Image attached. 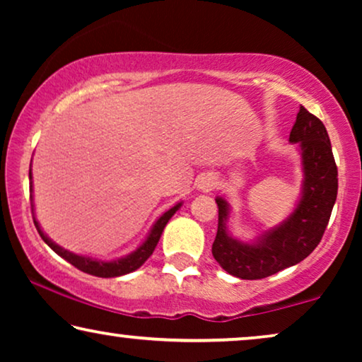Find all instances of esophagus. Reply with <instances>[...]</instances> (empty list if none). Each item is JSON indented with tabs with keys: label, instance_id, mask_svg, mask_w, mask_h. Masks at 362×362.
Here are the masks:
<instances>
[{
	"label": "esophagus",
	"instance_id": "obj_1",
	"mask_svg": "<svg viewBox=\"0 0 362 362\" xmlns=\"http://www.w3.org/2000/svg\"><path fill=\"white\" fill-rule=\"evenodd\" d=\"M216 185L217 181L212 175H202L199 180H197V189L202 192H209L211 189H214Z\"/></svg>",
	"mask_w": 362,
	"mask_h": 362
}]
</instances>
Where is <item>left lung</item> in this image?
<instances>
[{
  "instance_id": "obj_1",
  "label": "left lung",
  "mask_w": 362,
  "mask_h": 362,
  "mask_svg": "<svg viewBox=\"0 0 362 362\" xmlns=\"http://www.w3.org/2000/svg\"><path fill=\"white\" fill-rule=\"evenodd\" d=\"M290 143L300 148L303 182L293 212L279 226L262 232L254 242L235 239L227 229L229 202L216 197L219 224L212 255L227 274L237 279H265L300 264L320 244L328 226L338 196V168L323 122L300 107Z\"/></svg>"
}]
</instances>
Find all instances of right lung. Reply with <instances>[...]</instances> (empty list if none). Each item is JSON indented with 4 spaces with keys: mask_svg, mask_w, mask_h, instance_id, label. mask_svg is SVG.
<instances>
[{
    "mask_svg": "<svg viewBox=\"0 0 362 362\" xmlns=\"http://www.w3.org/2000/svg\"><path fill=\"white\" fill-rule=\"evenodd\" d=\"M29 181H31V182H29V191H31V201H33V173H31V170H29ZM181 206H182V202H177V204L173 206L171 209H168L161 217H158L156 222L151 227V230L148 232L146 239L141 242V245H138L136 250H133L132 254H128L125 257H120V259H115V260L92 259V257L74 254V252L64 249V247H61V245H57L56 242L49 239V237L42 232L41 226H39V222L36 221V216H34V204H33V202H31V211H33L34 226H36L39 235H41V239L46 242V244L51 247V249L56 252L59 257H62L64 260H67L69 264L77 267L78 270L86 272V274L102 276V279H113V276H122V275L132 274V272L140 269V267L145 264L148 259H150V255L153 254V250H155V247L158 244V240H160V237L163 234V229L166 227L168 221H170L171 217L176 214V211L180 209Z\"/></svg>",
    "mask_w": 362,
    "mask_h": 362,
    "instance_id": "right-lung-1",
    "label": "right lung"
}]
</instances>
